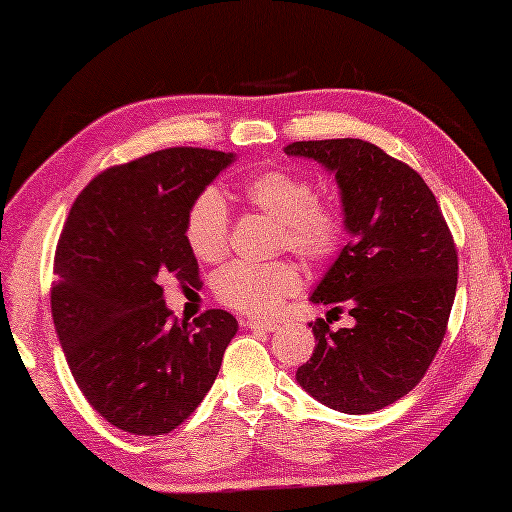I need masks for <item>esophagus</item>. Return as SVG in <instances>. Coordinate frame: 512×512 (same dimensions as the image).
<instances>
[{
	"instance_id": "esophagus-1",
	"label": "esophagus",
	"mask_w": 512,
	"mask_h": 512,
	"mask_svg": "<svg viewBox=\"0 0 512 512\" xmlns=\"http://www.w3.org/2000/svg\"><path fill=\"white\" fill-rule=\"evenodd\" d=\"M242 325L248 330H262V332H275L279 328L275 321H266V319H244Z\"/></svg>"
}]
</instances>
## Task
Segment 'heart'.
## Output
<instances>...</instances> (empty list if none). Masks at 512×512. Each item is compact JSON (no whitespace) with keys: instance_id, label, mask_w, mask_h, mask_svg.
I'll return each instance as SVG.
<instances>
[{"instance_id":"b5f03b06","label":"heart","mask_w":512,"mask_h":512,"mask_svg":"<svg viewBox=\"0 0 512 512\" xmlns=\"http://www.w3.org/2000/svg\"><path fill=\"white\" fill-rule=\"evenodd\" d=\"M246 200L255 209L279 220V248L321 264L339 253L345 239L343 206L328 195H319L314 180L292 169H266L244 187ZM184 237L191 253L202 262H220L228 250V209L217 189H204L195 198L184 220ZM301 284L297 266L279 262H233L213 279V292L226 308L270 317Z\"/></svg>"}]
</instances>
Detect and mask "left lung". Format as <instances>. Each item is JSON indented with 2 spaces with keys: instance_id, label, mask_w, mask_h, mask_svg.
<instances>
[{
  "instance_id": "obj_1",
  "label": "left lung",
  "mask_w": 512,
  "mask_h": 512,
  "mask_svg": "<svg viewBox=\"0 0 512 512\" xmlns=\"http://www.w3.org/2000/svg\"><path fill=\"white\" fill-rule=\"evenodd\" d=\"M284 151L334 173L352 235L310 299L347 308L354 325L310 323L317 347L297 383L330 409L378 411L420 383L447 334L458 288L453 235L420 173L367 140H301Z\"/></svg>"
}]
</instances>
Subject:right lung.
Instances as JSON below:
<instances>
[{"mask_svg":"<svg viewBox=\"0 0 512 512\" xmlns=\"http://www.w3.org/2000/svg\"><path fill=\"white\" fill-rule=\"evenodd\" d=\"M235 160L171 147L99 173L74 200L54 253L52 319L70 372L101 416L134 436L187 420L220 372L233 314L178 321L162 279L198 288L184 237L191 202Z\"/></svg>","mask_w":512,"mask_h":512,"instance_id":"right-lung-1","label":"right lung"}]
</instances>
